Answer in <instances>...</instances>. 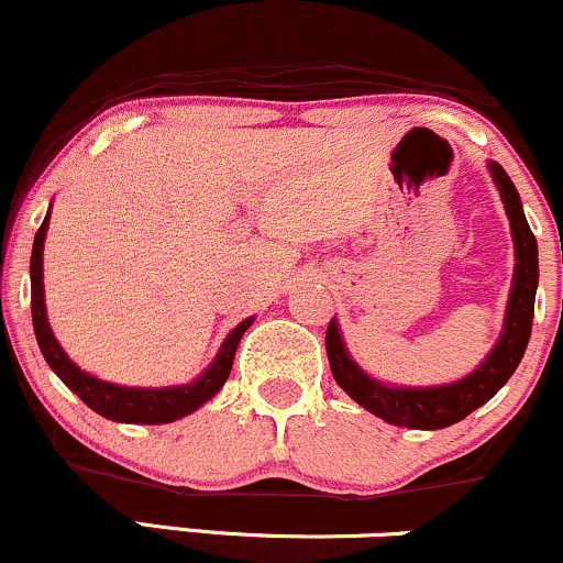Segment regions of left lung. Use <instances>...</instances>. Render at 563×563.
Returning a JSON list of instances; mask_svg holds the SVG:
<instances>
[{"instance_id": "1", "label": "left lung", "mask_w": 563, "mask_h": 563, "mask_svg": "<svg viewBox=\"0 0 563 563\" xmlns=\"http://www.w3.org/2000/svg\"><path fill=\"white\" fill-rule=\"evenodd\" d=\"M492 178L497 184L499 197L505 202V213L510 219L512 249H516V272H512V288L505 310V325L497 344L484 363L467 374L465 379H456L452 385L438 387H390L382 385L363 372L350 357L342 342L336 320H331L325 331V352H329L331 374L336 385L350 395L355 404L372 411L374 417L398 428L411 430H441L460 422L467 413L494 398L503 390L505 382L521 363L527 352L529 336H532L534 318V294L540 280V262H537V240L523 216L521 197L512 187L510 176L499 163H489Z\"/></svg>"}]
</instances>
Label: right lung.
<instances>
[{"label":"right lung","mask_w":563,"mask_h":563,"mask_svg":"<svg viewBox=\"0 0 563 563\" xmlns=\"http://www.w3.org/2000/svg\"><path fill=\"white\" fill-rule=\"evenodd\" d=\"M47 221H51V211H47L45 221H42V227L36 230L34 249H31V320H34V333L36 342H40L42 355H45L47 366L58 374V379L64 382L74 395H79L82 404H88L92 411L111 419V422L165 424L176 422V419L187 417V413L200 409L202 404H208V400L224 387L227 376L232 372L234 352H238L243 333L251 329L253 318H245L243 323L224 339V344H221L219 355L213 357L211 366L197 376L195 382H189V385L122 387L98 379V376L82 372V368L66 355L64 347L58 344V339L53 336L51 323H47L45 283H42V251H45Z\"/></svg>","instance_id":"right-lung-1"}]
</instances>
